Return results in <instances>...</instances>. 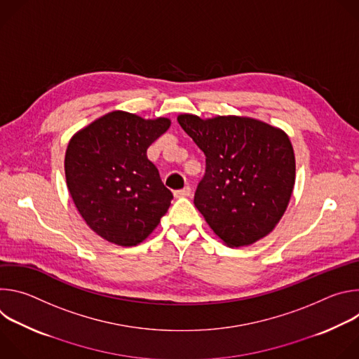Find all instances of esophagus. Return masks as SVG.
<instances>
[{
    "label": "esophagus",
    "mask_w": 359,
    "mask_h": 359,
    "mask_svg": "<svg viewBox=\"0 0 359 359\" xmlns=\"http://www.w3.org/2000/svg\"><path fill=\"white\" fill-rule=\"evenodd\" d=\"M190 196H191V189L189 186L182 190L175 191V197H190Z\"/></svg>",
    "instance_id": "34e87169"
}]
</instances>
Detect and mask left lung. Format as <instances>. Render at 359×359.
I'll return each instance as SVG.
<instances>
[{"label":"left lung","mask_w":359,"mask_h":359,"mask_svg":"<svg viewBox=\"0 0 359 359\" xmlns=\"http://www.w3.org/2000/svg\"><path fill=\"white\" fill-rule=\"evenodd\" d=\"M179 125L206 155V175L194 206L229 247L270 234L284 216L295 184V156L288 135L250 116L201 119L180 114Z\"/></svg>","instance_id":"obj_1"}]
</instances>
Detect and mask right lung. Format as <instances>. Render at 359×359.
Segmentation results:
<instances>
[{"mask_svg":"<svg viewBox=\"0 0 359 359\" xmlns=\"http://www.w3.org/2000/svg\"><path fill=\"white\" fill-rule=\"evenodd\" d=\"M170 123L114 111L69 139L64 162L69 194L89 229L107 241L137 245L166 215L173 194L146 150Z\"/></svg>","mask_w":359,"mask_h":359,"instance_id":"right-lung-1","label":"right lung"}]
</instances>
